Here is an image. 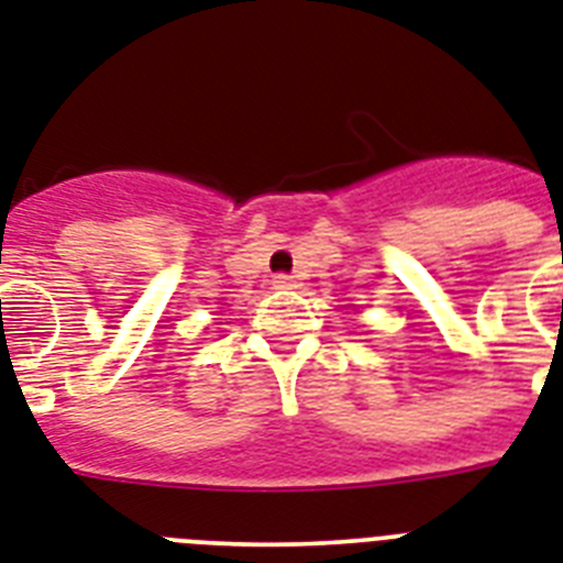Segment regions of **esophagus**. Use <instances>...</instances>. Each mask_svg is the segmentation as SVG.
<instances>
[{"label": "esophagus", "instance_id": "1", "mask_svg": "<svg viewBox=\"0 0 563 563\" xmlns=\"http://www.w3.org/2000/svg\"><path fill=\"white\" fill-rule=\"evenodd\" d=\"M292 285H296V282H292V276H285V273L273 276V287H276V290H290Z\"/></svg>", "mask_w": 563, "mask_h": 563}]
</instances>
